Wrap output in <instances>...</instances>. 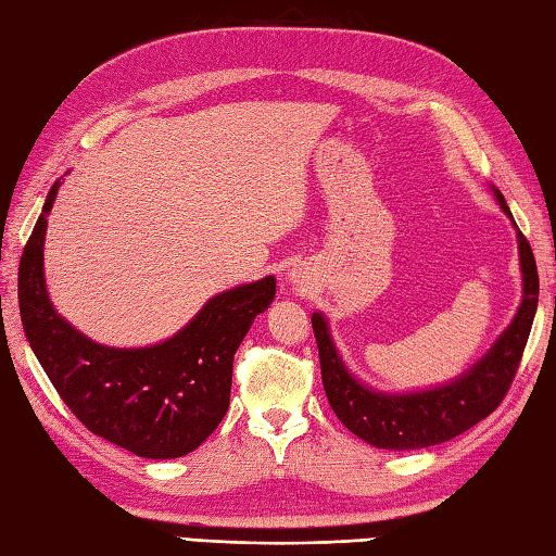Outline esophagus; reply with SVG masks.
<instances>
[{
  "instance_id": "obj_1",
  "label": "esophagus",
  "mask_w": 556,
  "mask_h": 556,
  "mask_svg": "<svg viewBox=\"0 0 556 556\" xmlns=\"http://www.w3.org/2000/svg\"><path fill=\"white\" fill-rule=\"evenodd\" d=\"M290 280H292V282H295V286H300V288H302V286H305V278H302V276H298V274H292V276H290Z\"/></svg>"
}]
</instances>
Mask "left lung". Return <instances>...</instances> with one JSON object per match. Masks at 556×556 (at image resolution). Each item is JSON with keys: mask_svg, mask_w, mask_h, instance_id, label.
I'll return each instance as SVG.
<instances>
[{"mask_svg": "<svg viewBox=\"0 0 556 556\" xmlns=\"http://www.w3.org/2000/svg\"><path fill=\"white\" fill-rule=\"evenodd\" d=\"M494 193L501 211L513 219L506 198L496 188ZM513 227L518 232L522 302L508 329L491 345L484 358L453 382L408 394L375 392L355 380L343 365L337 345L331 341L327 319L319 312L312 314L324 392L329 396L333 414L351 433L384 450L431 447L469 431L504 402L520 365L522 351H526L540 295L535 256H532V249L518 229L516 219H513Z\"/></svg>", "mask_w": 556, "mask_h": 556, "instance_id": "1", "label": "left lung"}]
</instances>
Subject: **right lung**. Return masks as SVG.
<instances>
[{"mask_svg":"<svg viewBox=\"0 0 556 556\" xmlns=\"http://www.w3.org/2000/svg\"><path fill=\"white\" fill-rule=\"evenodd\" d=\"M58 188L60 181L52 184L18 264V309L30 349L91 433L150 459L193 453L227 414L235 353L256 314L274 302L276 278L219 292L169 341L101 345L62 319L46 290V217Z\"/></svg>","mask_w":556,"mask_h":556,"instance_id":"1","label":"right lung"}]
</instances>
